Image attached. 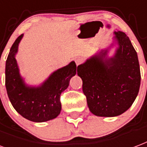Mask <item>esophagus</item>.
Listing matches in <instances>:
<instances>
[{
  "label": "esophagus",
  "mask_w": 147,
  "mask_h": 147,
  "mask_svg": "<svg viewBox=\"0 0 147 147\" xmlns=\"http://www.w3.org/2000/svg\"><path fill=\"white\" fill-rule=\"evenodd\" d=\"M75 61H76V65H79L83 62V59H82V57H76V59H75Z\"/></svg>",
  "instance_id": "obj_1"
}]
</instances>
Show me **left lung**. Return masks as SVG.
I'll return each mask as SVG.
<instances>
[{"label":"left lung","mask_w":147,"mask_h":147,"mask_svg":"<svg viewBox=\"0 0 147 147\" xmlns=\"http://www.w3.org/2000/svg\"><path fill=\"white\" fill-rule=\"evenodd\" d=\"M118 48L107 57L108 49L101 50L77 67L89 109L100 117H115L133 104L140 86L137 53L123 32H115Z\"/></svg>","instance_id":"obj_1"}]
</instances>
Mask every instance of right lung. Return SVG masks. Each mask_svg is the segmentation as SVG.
Returning <instances> with one entry per match:
<instances>
[{
	"label": "right lung",
	"instance_id": "1",
	"mask_svg": "<svg viewBox=\"0 0 147 147\" xmlns=\"http://www.w3.org/2000/svg\"><path fill=\"white\" fill-rule=\"evenodd\" d=\"M20 35L11 47L5 65V86L13 107L23 118L43 122L57 118L61 110L60 96L68 87L71 78L76 74V65L71 61L57 69L39 86L26 84L16 59Z\"/></svg>",
	"mask_w": 147,
	"mask_h": 147
}]
</instances>
